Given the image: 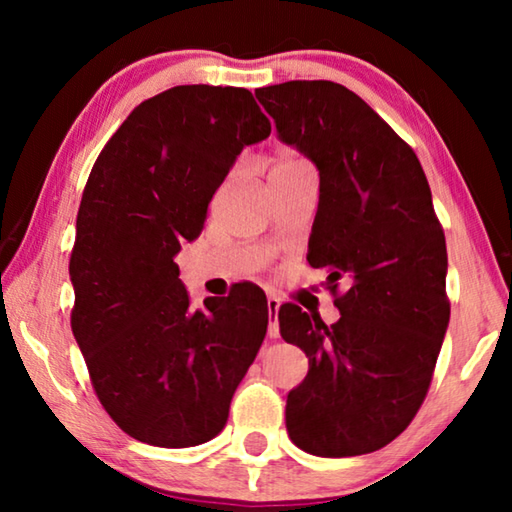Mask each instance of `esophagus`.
Instances as JSON below:
<instances>
[{
  "mask_svg": "<svg viewBox=\"0 0 512 512\" xmlns=\"http://www.w3.org/2000/svg\"><path fill=\"white\" fill-rule=\"evenodd\" d=\"M266 305H268V316H271V323H268V336H271V339H280V323H277V311H280V300L273 298V296H268Z\"/></svg>",
  "mask_w": 512,
  "mask_h": 512,
  "instance_id": "34e87169",
  "label": "esophagus"
}]
</instances>
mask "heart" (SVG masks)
Wrapping results in <instances>:
<instances>
[{
	"label": "heart",
	"mask_w": 512,
	"mask_h": 512,
	"mask_svg": "<svg viewBox=\"0 0 512 512\" xmlns=\"http://www.w3.org/2000/svg\"><path fill=\"white\" fill-rule=\"evenodd\" d=\"M298 164H305V162L298 160V158H293V155H280V158L275 160L273 169H289V167H298Z\"/></svg>",
	"instance_id": "heart-1"
}]
</instances>
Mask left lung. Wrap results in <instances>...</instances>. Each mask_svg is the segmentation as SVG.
<instances>
[{
	"instance_id": "1",
	"label": "left lung",
	"mask_w": 512,
	"mask_h": 512,
	"mask_svg": "<svg viewBox=\"0 0 512 512\" xmlns=\"http://www.w3.org/2000/svg\"><path fill=\"white\" fill-rule=\"evenodd\" d=\"M280 142L318 169L307 262L327 268L341 318L280 307V334L309 372L287 397V431L307 454L377 452L415 418L449 325L447 246L409 144L352 90L287 81L255 90Z\"/></svg>"
}]
</instances>
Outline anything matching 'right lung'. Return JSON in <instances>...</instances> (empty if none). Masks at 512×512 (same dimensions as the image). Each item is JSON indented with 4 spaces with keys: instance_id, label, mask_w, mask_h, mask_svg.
Returning <instances> with one entry per match:
<instances>
[{
    "instance_id": "add662e5",
    "label": "right lung",
    "mask_w": 512,
    "mask_h": 512,
    "mask_svg": "<svg viewBox=\"0 0 512 512\" xmlns=\"http://www.w3.org/2000/svg\"><path fill=\"white\" fill-rule=\"evenodd\" d=\"M268 135L248 90L176 85L142 101L94 162L69 259L72 332L103 409L140 443L219 436L264 341L266 296L241 287L192 309L173 259L237 155Z\"/></svg>"
}]
</instances>
